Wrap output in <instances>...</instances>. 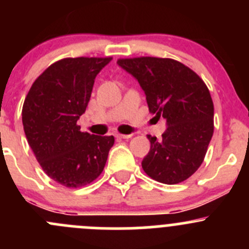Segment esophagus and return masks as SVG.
Listing matches in <instances>:
<instances>
[{
  "instance_id": "1",
  "label": "esophagus",
  "mask_w": 249,
  "mask_h": 249,
  "mask_svg": "<svg viewBox=\"0 0 249 249\" xmlns=\"http://www.w3.org/2000/svg\"><path fill=\"white\" fill-rule=\"evenodd\" d=\"M117 137H118V139H124V140H127V139H130V137H132V135H124V134H117Z\"/></svg>"
}]
</instances>
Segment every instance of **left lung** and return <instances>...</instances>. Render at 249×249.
I'll use <instances>...</instances> for the list:
<instances>
[{
  "label": "left lung",
  "instance_id": "8db88e82",
  "mask_svg": "<svg viewBox=\"0 0 249 249\" xmlns=\"http://www.w3.org/2000/svg\"><path fill=\"white\" fill-rule=\"evenodd\" d=\"M118 65L139 80L149 112L169 126L160 141L147 136L150 150L143 171L164 184L188 179L201 166L214 129L207 85L189 67L167 57L118 59Z\"/></svg>",
  "mask_w": 249,
  "mask_h": 249
}]
</instances>
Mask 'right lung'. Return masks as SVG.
Listing matches in <instances>:
<instances>
[{
	"label": "right lung",
	"instance_id": "obj_1",
	"mask_svg": "<svg viewBox=\"0 0 249 249\" xmlns=\"http://www.w3.org/2000/svg\"><path fill=\"white\" fill-rule=\"evenodd\" d=\"M112 57H65L34 82L22 106L27 142L43 171L66 188L90 184L105 169L113 136L80 131L95 77Z\"/></svg>",
	"mask_w": 249,
	"mask_h": 249
}]
</instances>
